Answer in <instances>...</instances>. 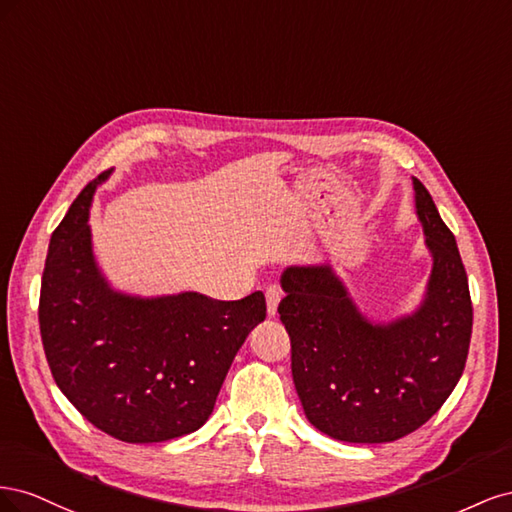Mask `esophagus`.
Here are the masks:
<instances>
[{
    "label": "esophagus",
    "instance_id": "1",
    "mask_svg": "<svg viewBox=\"0 0 512 512\" xmlns=\"http://www.w3.org/2000/svg\"><path fill=\"white\" fill-rule=\"evenodd\" d=\"M265 299H267V314L273 318V316L277 314V305H280V301H282L280 288L269 286V288L265 290Z\"/></svg>",
    "mask_w": 512,
    "mask_h": 512
}]
</instances>
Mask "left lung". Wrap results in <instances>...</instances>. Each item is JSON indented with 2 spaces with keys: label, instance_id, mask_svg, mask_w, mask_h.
Returning <instances> with one entry per match:
<instances>
[{
  "label": "left lung",
  "instance_id": "8db88e82",
  "mask_svg": "<svg viewBox=\"0 0 512 512\" xmlns=\"http://www.w3.org/2000/svg\"><path fill=\"white\" fill-rule=\"evenodd\" d=\"M431 273L414 312L371 320L329 262L290 265L277 312L292 344V380L307 421L327 436L382 444L440 410L466 367L472 335L468 275L453 232L412 177Z\"/></svg>",
  "mask_w": 512,
  "mask_h": 512
}]
</instances>
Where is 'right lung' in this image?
<instances>
[{
    "instance_id": "obj_1",
    "label": "right lung",
    "mask_w": 512,
    "mask_h": 512,
    "mask_svg": "<svg viewBox=\"0 0 512 512\" xmlns=\"http://www.w3.org/2000/svg\"><path fill=\"white\" fill-rule=\"evenodd\" d=\"M111 175L91 181L53 232L40 335L59 391L91 425L121 442H166L207 423L267 303L260 290L241 301L115 290L98 267L89 226L94 194Z\"/></svg>"
}]
</instances>
